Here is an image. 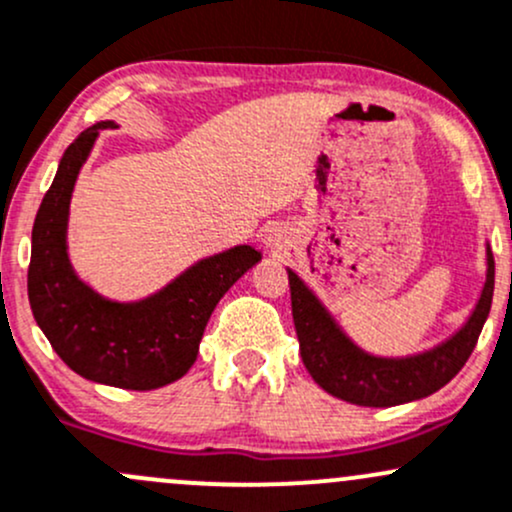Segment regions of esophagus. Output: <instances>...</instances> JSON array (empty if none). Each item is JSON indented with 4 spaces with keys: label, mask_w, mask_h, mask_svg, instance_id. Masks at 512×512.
<instances>
[{
    "label": "esophagus",
    "mask_w": 512,
    "mask_h": 512,
    "mask_svg": "<svg viewBox=\"0 0 512 512\" xmlns=\"http://www.w3.org/2000/svg\"><path fill=\"white\" fill-rule=\"evenodd\" d=\"M265 243H267V247L272 252H284L286 247H289V233H286L284 228H279V226H274V228H269L267 230V238H265Z\"/></svg>",
    "instance_id": "esophagus-1"
}]
</instances>
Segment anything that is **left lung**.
I'll list each match as a JSON object with an SVG mask.
<instances>
[{
    "label": "left lung",
    "instance_id": "left-lung-1",
    "mask_svg": "<svg viewBox=\"0 0 512 512\" xmlns=\"http://www.w3.org/2000/svg\"><path fill=\"white\" fill-rule=\"evenodd\" d=\"M289 272L291 313L308 374L330 396L355 406L389 408L440 391L474 352L493 301V252L486 245V284L462 328L432 350L411 357H376L357 347L296 272Z\"/></svg>",
    "mask_w": 512,
    "mask_h": 512
}]
</instances>
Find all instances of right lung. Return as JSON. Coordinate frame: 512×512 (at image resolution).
<instances>
[{"label":"right lung","mask_w":512,"mask_h":512,"mask_svg":"<svg viewBox=\"0 0 512 512\" xmlns=\"http://www.w3.org/2000/svg\"><path fill=\"white\" fill-rule=\"evenodd\" d=\"M104 128L116 123H94L70 143L43 196L31 233L28 301L38 328L72 372L116 389L150 391L189 372L216 303L262 255L235 245L131 303L104 299L84 284L67 257V216L77 174Z\"/></svg>","instance_id":"add662e5"}]
</instances>
